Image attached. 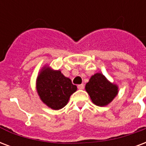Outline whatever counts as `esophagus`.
<instances>
[{"mask_svg": "<svg viewBox=\"0 0 146 146\" xmlns=\"http://www.w3.org/2000/svg\"><path fill=\"white\" fill-rule=\"evenodd\" d=\"M77 87L79 90H83L84 89V85L83 84H80V85H78Z\"/></svg>", "mask_w": 146, "mask_h": 146, "instance_id": "esophagus-1", "label": "esophagus"}]
</instances>
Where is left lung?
Here are the masks:
<instances>
[{"instance_id":"8db88e82","label":"left lung","mask_w":146,"mask_h":146,"mask_svg":"<svg viewBox=\"0 0 146 146\" xmlns=\"http://www.w3.org/2000/svg\"><path fill=\"white\" fill-rule=\"evenodd\" d=\"M93 103L99 106H104L112 101L118 93L117 86L112 84L101 73H96L86 85Z\"/></svg>"}]
</instances>
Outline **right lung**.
<instances>
[{"label":"right lung","mask_w":146,"mask_h":146,"mask_svg":"<svg viewBox=\"0 0 146 146\" xmlns=\"http://www.w3.org/2000/svg\"><path fill=\"white\" fill-rule=\"evenodd\" d=\"M76 90V86L73 85L72 81L59 70L46 68L37 77V93L43 103L53 110L64 107Z\"/></svg>","instance_id":"1"}]
</instances>
